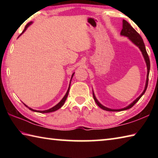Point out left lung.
<instances>
[{"instance_id": "obj_1", "label": "left lung", "mask_w": 158, "mask_h": 158, "mask_svg": "<svg viewBox=\"0 0 158 158\" xmlns=\"http://www.w3.org/2000/svg\"><path fill=\"white\" fill-rule=\"evenodd\" d=\"M121 35L123 36H125V37H127L128 38H129L131 41H132V43L135 44L136 46H137L139 48V49L141 50V53H142L143 54V56L144 58V60L146 61V66H147V78H146V85H145V89H144L143 93H141V94L139 96V97L136 99L135 101H133V102H132L130 104V105H128L125 108H123V109H109L106 107V106H103L102 104H100L98 100H97V98L95 96L94 93L93 91V98H94V100L95 101V102L97 105L100 106L101 109H102L103 110H106V111H124V110H127V109H129L131 107H132V106L135 105L136 103L137 102L139 101V100L141 98V96H142L144 93H145L146 89H147V86H148V76H149V71H150V59H149V57H148V53H147V52L146 50V47H145V44H144V42L143 41V39L141 38V37L140 36V35L139 34L137 31H136L135 29H134L132 26H131L129 23L127 22V21L125 20H123V29L121 32Z\"/></svg>"}]
</instances>
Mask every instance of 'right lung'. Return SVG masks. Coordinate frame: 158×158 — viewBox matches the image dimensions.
Here are the masks:
<instances>
[{
    "mask_svg": "<svg viewBox=\"0 0 158 158\" xmlns=\"http://www.w3.org/2000/svg\"><path fill=\"white\" fill-rule=\"evenodd\" d=\"M31 23H32V21H31V22L28 23L26 25L24 30H23L22 33H21L20 34V35H21L22 34V33H24L26 29L28 28V26H30V25L31 24ZM20 35H19V36H20ZM74 73L73 74V75H72L71 80H70V83H71V81H72V79H73V76H74ZM70 83H69V88H68V90H67V93H66V94L65 95V96H64L62 100H61L59 102H58V103L56 105H55L54 106H53L52 108H51V109H47V110H44V111H37V110H35V109H31V108H30V107H28V106L27 105H26L25 104H23V105H24L26 106V107H28L29 109H30V110L33 111H35V112H39V113H50V112H53V111H56V110H58V109H59L61 107V106H62L64 105V103H65V100H66L67 98H68V93H69V87H70Z\"/></svg>",
    "mask_w": 158,
    "mask_h": 158,
    "instance_id": "obj_1",
    "label": "right lung"
}]
</instances>
